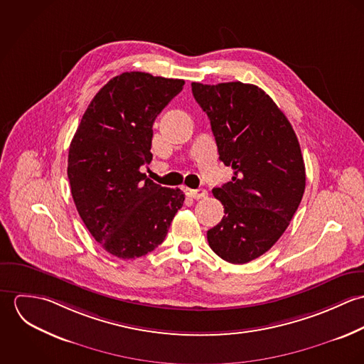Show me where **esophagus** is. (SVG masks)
Wrapping results in <instances>:
<instances>
[{"instance_id":"34e87169","label":"esophagus","mask_w":364,"mask_h":364,"mask_svg":"<svg viewBox=\"0 0 364 364\" xmlns=\"http://www.w3.org/2000/svg\"><path fill=\"white\" fill-rule=\"evenodd\" d=\"M185 192H186L188 198H192V199H196V200L203 199L208 195V192L205 189H186Z\"/></svg>"}]
</instances>
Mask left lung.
Here are the masks:
<instances>
[{"instance_id":"obj_1","label":"left lung","mask_w":364,"mask_h":364,"mask_svg":"<svg viewBox=\"0 0 364 364\" xmlns=\"http://www.w3.org/2000/svg\"><path fill=\"white\" fill-rule=\"evenodd\" d=\"M208 113L218 156L234 176L214 188L225 215L208 231L210 248L242 264L267 252L303 199L306 166L297 136L273 100L257 85L192 82Z\"/></svg>"}]
</instances>
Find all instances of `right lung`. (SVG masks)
Returning a JSON list of instances; mask_svg holds the SVG:
<instances>
[{
    "label": "right lung",
    "instance_id": "1",
    "mask_svg": "<svg viewBox=\"0 0 364 364\" xmlns=\"http://www.w3.org/2000/svg\"><path fill=\"white\" fill-rule=\"evenodd\" d=\"M183 80L130 71L88 105L68 150L71 195L91 235L120 259L154 251L183 206L181 189L156 185L140 166L153 159V124Z\"/></svg>",
    "mask_w": 364,
    "mask_h": 364
}]
</instances>
